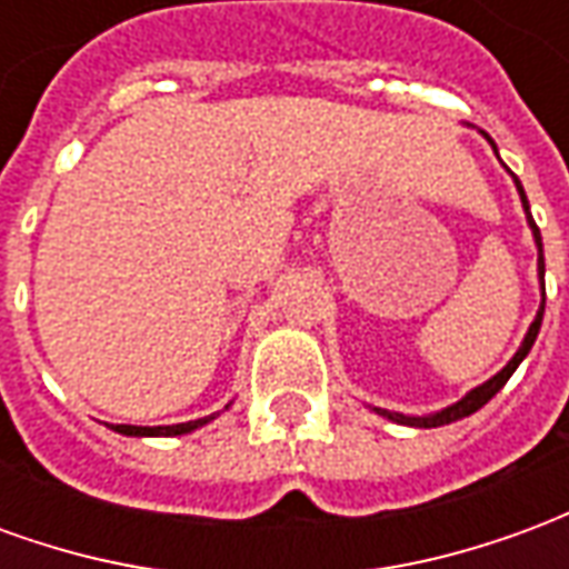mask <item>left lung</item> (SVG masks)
<instances>
[{"label":"left lung","instance_id":"8db88e82","mask_svg":"<svg viewBox=\"0 0 569 569\" xmlns=\"http://www.w3.org/2000/svg\"><path fill=\"white\" fill-rule=\"evenodd\" d=\"M485 140L490 142V149H493V154L500 158V151H497V142L490 140L485 130H478ZM509 170V167H506ZM509 176H512L515 188H518V198H521V207H525V219L527 224H530V234H533V243H537V280H539V296H542V301H539V310L537 317H533V322L527 326V335L525 341H521V347L515 350V357L502 366L493 378H488L485 383H478V387H472L469 393L463 396V399H457V402H451V406L439 408V411H429V415H402V411H387V408H378V406H369L375 415H381V418L393 420V423H402V427H415V429H432V427H445V423H453V420H463L469 418V415H476L478 408L488 406L493 396L500 393L502 383L512 378V371L525 362V357L530 353V347H533V341H537L539 335V326H542V313H546V256H542V237H539V228L537 222H533V216H530V203H527V194H525V186L518 182V176L509 170Z\"/></svg>","mask_w":569,"mask_h":569}]
</instances>
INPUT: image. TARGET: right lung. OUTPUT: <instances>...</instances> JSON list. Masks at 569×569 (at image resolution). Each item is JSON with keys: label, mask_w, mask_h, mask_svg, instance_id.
Returning a JSON list of instances; mask_svg holds the SVG:
<instances>
[{"label": "right lung", "mask_w": 569, "mask_h": 569, "mask_svg": "<svg viewBox=\"0 0 569 569\" xmlns=\"http://www.w3.org/2000/svg\"><path fill=\"white\" fill-rule=\"evenodd\" d=\"M228 408H231V402L224 406V411H228ZM216 418H219V411L210 415V418L188 420V423H173V427H124V423H121V427H112V429L121 432V436H137V439H142V436H167V439H170V436H186V432H194V429L207 427V423Z\"/></svg>", "instance_id": "right-lung-1"}]
</instances>
